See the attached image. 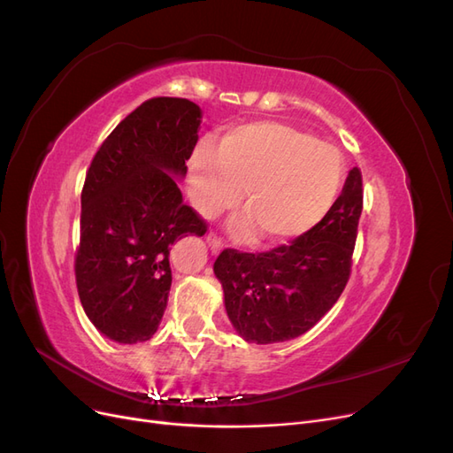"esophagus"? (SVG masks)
<instances>
[{
    "mask_svg": "<svg viewBox=\"0 0 453 453\" xmlns=\"http://www.w3.org/2000/svg\"><path fill=\"white\" fill-rule=\"evenodd\" d=\"M205 242H208V245H210L213 253L221 251V250L225 248V242H223V240H221V236H219L217 232H213V230H210L208 234H205Z\"/></svg>",
    "mask_w": 453,
    "mask_h": 453,
    "instance_id": "esophagus-1",
    "label": "esophagus"
}]
</instances>
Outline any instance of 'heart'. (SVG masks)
Here are the masks:
<instances>
[{
  "mask_svg": "<svg viewBox=\"0 0 453 453\" xmlns=\"http://www.w3.org/2000/svg\"><path fill=\"white\" fill-rule=\"evenodd\" d=\"M344 175L338 150L285 122H251L200 145L188 162L195 208L213 217L234 205L243 187L251 217L240 223L270 243L293 240L331 210Z\"/></svg>",
  "mask_w": 453,
  "mask_h": 453,
  "instance_id": "obj_1",
  "label": "heart"
}]
</instances>
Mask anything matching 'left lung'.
<instances>
[{
	"label": "left lung",
	"mask_w": 453,
	"mask_h": 453,
	"mask_svg": "<svg viewBox=\"0 0 453 453\" xmlns=\"http://www.w3.org/2000/svg\"><path fill=\"white\" fill-rule=\"evenodd\" d=\"M361 211L363 175L353 168L331 210L304 234L265 253L221 251L213 272L243 340H293L336 304L351 273Z\"/></svg>",
	"instance_id": "8db88e82"
}]
</instances>
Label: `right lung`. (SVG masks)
I'll return each instance as SVG.
<instances>
[{
    "label": "right lung",
    "mask_w": 453,
    "mask_h": 453,
    "mask_svg": "<svg viewBox=\"0 0 453 453\" xmlns=\"http://www.w3.org/2000/svg\"><path fill=\"white\" fill-rule=\"evenodd\" d=\"M200 117L190 100L150 98L119 122L87 170L77 291L94 326L120 344L157 333L172 287V245L208 230L171 175L187 173Z\"/></svg>",
    "instance_id": "1"
}]
</instances>
